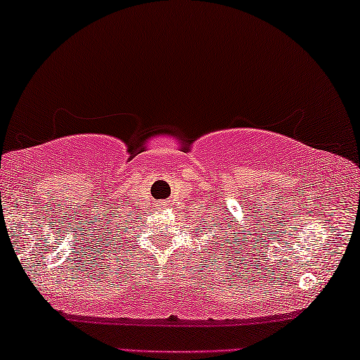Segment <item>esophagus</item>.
Masks as SVG:
<instances>
[{
    "label": "esophagus",
    "mask_w": 360,
    "mask_h": 360,
    "mask_svg": "<svg viewBox=\"0 0 360 360\" xmlns=\"http://www.w3.org/2000/svg\"><path fill=\"white\" fill-rule=\"evenodd\" d=\"M157 206H159V208H167V206H169V200H162Z\"/></svg>",
    "instance_id": "esophagus-1"
}]
</instances>
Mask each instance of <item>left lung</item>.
I'll return each mask as SVG.
<instances>
[{"label": "left lung", "mask_w": 360, "mask_h": 360, "mask_svg": "<svg viewBox=\"0 0 360 360\" xmlns=\"http://www.w3.org/2000/svg\"><path fill=\"white\" fill-rule=\"evenodd\" d=\"M228 228L231 229V228H233V226H231V224H229V226H228ZM243 233H245V231H244V229H243ZM243 233H240V231H239V233H231V234H234V238H238V236H239V234H243ZM240 240H245V239H244V238H238V240H233V244H234V245H238V244L240 243ZM231 248H233V245H231Z\"/></svg>", "instance_id": "8db88e82"}]
</instances>
